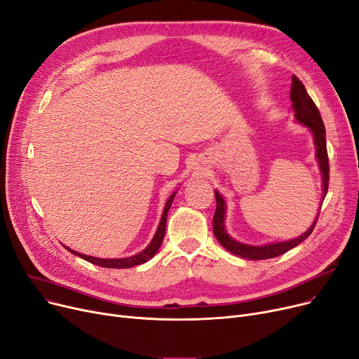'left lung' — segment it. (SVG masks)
I'll return each mask as SVG.
<instances>
[{"instance_id": "8db88e82", "label": "left lung", "mask_w": 359, "mask_h": 359, "mask_svg": "<svg viewBox=\"0 0 359 359\" xmlns=\"http://www.w3.org/2000/svg\"><path fill=\"white\" fill-rule=\"evenodd\" d=\"M291 100H292V109L295 112L297 121L309 127L314 135V143H316V156L318 161V166L321 170V177H323V198L327 194L329 189V156H327V147H326V128H324L323 119L320 115L318 108L316 107L314 100L310 97V95L306 93L302 81L297 77L292 76V86H291ZM216 197V212L213 216V232L215 236L217 238V241L222 244V247H225L229 252L238 255V257H243L247 260H266V259H273L278 257V255L289 251L291 248L297 247L301 244L306 236H310L313 229L316 228L317 219L314 220V224L310 226V229L304 232L301 236L295 238V240L291 241H285V243H275V244H267V245H247L243 243L235 241L233 238L228 235L225 231V200L222 198V196L215 191Z\"/></svg>"}]
</instances>
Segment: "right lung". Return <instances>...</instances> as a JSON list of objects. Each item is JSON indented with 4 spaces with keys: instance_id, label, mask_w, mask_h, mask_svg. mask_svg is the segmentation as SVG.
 <instances>
[{
    "instance_id": "right-lung-1",
    "label": "right lung",
    "mask_w": 359,
    "mask_h": 359,
    "mask_svg": "<svg viewBox=\"0 0 359 359\" xmlns=\"http://www.w3.org/2000/svg\"><path fill=\"white\" fill-rule=\"evenodd\" d=\"M177 191L170 194V197L168 198L166 204H165V209H163V213H162V217H161V222H159V226H158V231L155 233V236H153L151 243L147 245L146 250H143L142 252L133 255V257H126V259H97V257H92V255H86V254H81V252H77V251H73L68 247H65L68 251H72L73 254L79 255V257L84 259L89 263H93V264H97L100 267H108V269H128V267H133V266H137V264H143L146 263L147 260H150L153 255H155L163 241V236H165V229H166V216H168V210L170 208V204H172V200L175 197Z\"/></svg>"
}]
</instances>
